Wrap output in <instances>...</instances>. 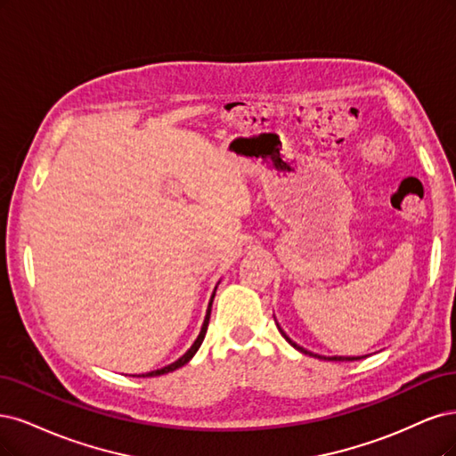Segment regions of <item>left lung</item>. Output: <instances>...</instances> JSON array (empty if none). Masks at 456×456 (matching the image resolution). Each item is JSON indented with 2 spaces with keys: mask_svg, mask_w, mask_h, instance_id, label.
<instances>
[{
  "mask_svg": "<svg viewBox=\"0 0 456 456\" xmlns=\"http://www.w3.org/2000/svg\"><path fill=\"white\" fill-rule=\"evenodd\" d=\"M278 326V324H276ZM278 330H281V333H282V337L284 339L296 348V350H299V352H303V354H306V356H313V358H318V360H331V362H354V360H362L363 356H320V354H314V352H311V350H306V348H303V346H299L297 343H293L289 337L284 333V330L278 326Z\"/></svg>",
  "mask_w": 456,
  "mask_h": 456,
  "instance_id": "8db88e82",
  "label": "left lung"
}]
</instances>
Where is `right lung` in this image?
Segmentation results:
<instances>
[{
    "label": "right lung",
    "instance_id": "1",
    "mask_svg": "<svg viewBox=\"0 0 456 456\" xmlns=\"http://www.w3.org/2000/svg\"><path fill=\"white\" fill-rule=\"evenodd\" d=\"M217 284H219V282H217ZM216 289H217V286L214 288V293H212V297H210V303H208V308H207V316H204V322H202L200 333H199V337H197V339H195V343L191 345V348L185 352V354H183L182 358L175 360V362H172L170 365H165V367H160V370H155V371H150V373H142L140 377H157V375H165V373L175 371V370H178V367L185 365V363H187L191 358H193V356L197 354V350L200 348V345H202V341H204V335H207V330H208V322H210V313H212V303H214Z\"/></svg>",
    "mask_w": 456,
    "mask_h": 456
}]
</instances>
